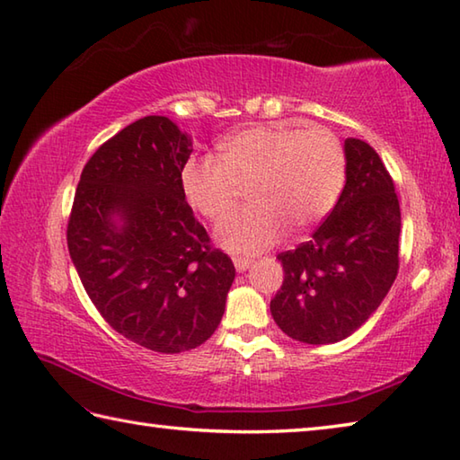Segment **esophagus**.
Instances as JSON below:
<instances>
[{
    "label": "esophagus",
    "mask_w": 460,
    "mask_h": 460,
    "mask_svg": "<svg viewBox=\"0 0 460 460\" xmlns=\"http://www.w3.org/2000/svg\"><path fill=\"white\" fill-rule=\"evenodd\" d=\"M233 263H235V270L241 273V271H247L253 261H252V259H247V257H235V259H233Z\"/></svg>",
    "instance_id": "1"
}]
</instances>
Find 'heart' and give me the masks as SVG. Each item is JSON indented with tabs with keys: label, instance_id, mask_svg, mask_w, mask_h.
<instances>
[{
	"label": "heart",
	"instance_id": "heart-1",
	"mask_svg": "<svg viewBox=\"0 0 460 460\" xmlns=\"http://www.w3.org/2000/svg\"><path fill=\"white\" fill-rule=\"evenodd\" d=\"M219 156L190 158L182 189L199 213L219 221L252 187V207L231 215L215 233L217 243L235 255L265 252L286 227L289 233L315 227L344 189V148L325 128L257 124L221 140Z\"/></svg>",
	"mask_w": 460,
	"mask_h": 460
}]
</instances>
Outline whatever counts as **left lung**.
Returning a JSON list of instances; mask_svg holds the SVG:
<instances>
[{
	"label": "left lung",
	"mask_w": 460,
	"mask_h": 460,
	"mask_svg": "<svg viewBox=\"0 0 460 460\" xmlns=\"http://www.w3.org/2000/svg\"><path fill=\"white\" fill-rule=\"evenodd\" d=\"M346 185L310 241L278 259L275 323L304 344H333L378 310L398 273L400 205L378 153L348 138Z\"/></svg>",
	"instance_id": "1"
}]
</instances>
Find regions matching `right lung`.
I'll return each mask as SVG.
<instances>
[{
  "label": "right lung",
  "instance_id": "1",
  "mask_svg": "<svg viewBox=\"0 0 460 460\" xmlns=\"http://www.w3.org/2000/svg\"><path fill=\"white\" fill-rule=\"evenodd\" d=\"M190 153L166 116L128 124L90 156L68 221V252L100 315L161 354L211 338L235 279L185 201Z\"/></svg>",
  "mask_w": 460,
  "mask_h": 460
}]
</instances>
